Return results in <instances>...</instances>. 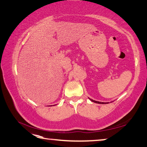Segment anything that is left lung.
<instances>
[{"label":"left lung","instance_id":"obj_1","mask_svg":"<svg viewBox=\"0 0 147 147\" xmlns=\"http://www.w3.org/2000/svg\"><path fill=\"white\" fill-rule=\"evenodd\" d=\"M90 99V98H89ZM91 101L92 102H94V103H99V104H106V103H103V102H99V101H95V100H93V99H90Z\"/></svg>","mask_w":147,"mask_h":147}]
</instances>
